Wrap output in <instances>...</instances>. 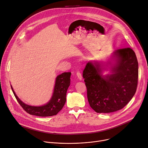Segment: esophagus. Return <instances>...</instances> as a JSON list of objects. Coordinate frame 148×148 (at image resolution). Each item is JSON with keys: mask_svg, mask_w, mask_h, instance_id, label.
I'll return each instance as SVG.
<instances>
[{"mask_svg": "<svg viewBox=\"0 0 148 148\" xmlns=\"http://www.w3.org/2000/svg\"><path fill=\"white\" fill-rule=\"evenodd\" d=\"M76 75H77V78H78V79L79 80H81L82 79V75H81V74L79 73V72H77V74H76Z\"/></svg>", "mask_w": 148, "mask_h": 148, "instance_id": "1", "label": "esophagus"}]
</instances>
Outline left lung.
Returning a JSON list of instances; mask_svg holds the SVG:
<instances>
[{
	"instance_id": "1",
	"label": "left lung",
	"mask_w": 148,
	"mask_h": 148,
	"mask_svg": "<svg viewBox=\"0 0 148 148\" xmlns=\"http://www.w3.org/2000/svg\"><path fill=\"white\" fill-rule=\"evenodd\" d=\"M110 73L103 75L105 70ZM90 107L97 113L122 109L135 95L138 79V62L131 48L115 50L107 62L88 61L83 71Z\"/></svg>"
}]
</instances>
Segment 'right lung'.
<instances>
[{"label": "right lung", "mask_w": 148, "mask_h": 148, "mask_svg": "<svg viewBox=\"0 0 148 148\" xmlns=\"http://www.w3.org/2000/svg\"><path fill=\"white\" fill-rule=\"evenodd\" d=\"M71 73H63L58 75L55 81L53 95L50 101L41 106H32L21 101L16 95L12 86V91L22 107L30 115L38 116H51L60 112L66 101V94L70 85Z\"/></svg>", "instance_id": "1"}]
</instances>
